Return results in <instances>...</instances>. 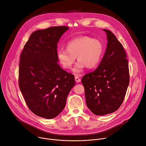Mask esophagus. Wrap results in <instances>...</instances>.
Wrapping results in <instances>:
<instances>
[{
  "label": "esophagus",
  "mask_w": 146,
  "mask_h": 146,
  "mask_svg": "<svg viewBox=\"0 0 146 146\" xmlns=\"http://www.w3.org/2000/svg\"><path fill=\"white\" fill-rule=\"evenodd\" d=\"M75 81L77 82H80L81 81V79L78 76H75Z\"/></svg>",
  "instance_id": "34e87169"
}]
</instances>
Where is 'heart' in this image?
<instances>
[{
	"mask_svg": "<svg viewBox=\"0 0 146 146\" xmlns=\"http://www.w3.org/2000/svg\"><path fill=\"white\" fill-rule=\"evenodd\" d=\"M66 50L59 48L57 57L59 64L64 69H70L77 58L78 59L73 71L80 73L86 67L92 69L100 62L104 52L102 41L97 38L84 36L73 38L66 46Z\"/></svg>",
	"mask_w": 146,
	"mask_h": 146,
	"instance_id": "obj_1",
	"label": "heart"
}]
</instances>
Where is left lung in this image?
I'll list each match as a JSON object with an SVG mask.
<instances>
[{
	"mask_svg": "<svg viewBox=\"0 0 146 146\" xmlns=\"http://www.w3.org/2000/svg\"><path fill=\"white\" fill-rule=\"evenodd\" d=\"M104 56L98 68L81 79L87 106L95 115H103L117 110L122 105L129 83L127 54L122 44L110 31Z\"/></svg>",
	"mask_w": 146,
	"mask_h": 146,
	"instance_id": "8db88e82",
	"label": "left lung"
}]
</instances>
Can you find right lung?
<instances>
[{
    "instance_id": "right-lung-1",
    "label": "right lung",
    "mask_w": 146,
    "mask_h": 146,
    "mask_svg": "<svg viewBox=\"0 0 146 146\" xmlns=\"http://www.w3.org/2000/svg\"><path fill=\"white\" fill-rule=\"evenodd\" d=\"M69 28L52 27L33 32L20 55L18 84L29 109L37 116L56 117L75 85L73 74L58 64L57 43Z\"/></svg>"
}]
</instances>
